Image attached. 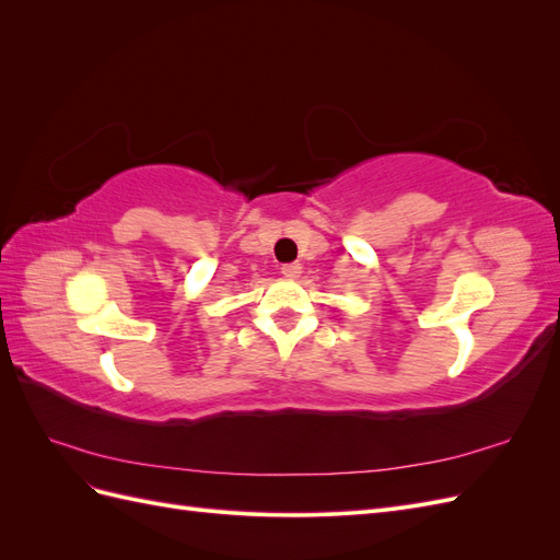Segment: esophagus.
Returning <instances> with one entry per match:
<instances>
[{
    "label": "esophagus",
    "mask_w": 560,
    "mask_h": 560,
    "mask_svg": "<svg viewBox=\"0 0 560 560\" xmlns=\"http://www.w3.org/2000/svg\"><path fill=\"white\" fill-rule=\"evenodd\" d=\"M301 264L299 261H294V264H284L280 270H282V276L284 278H299L301 276Z\"/></svg>",
    "instance_id": "1"
}]
</instances>
